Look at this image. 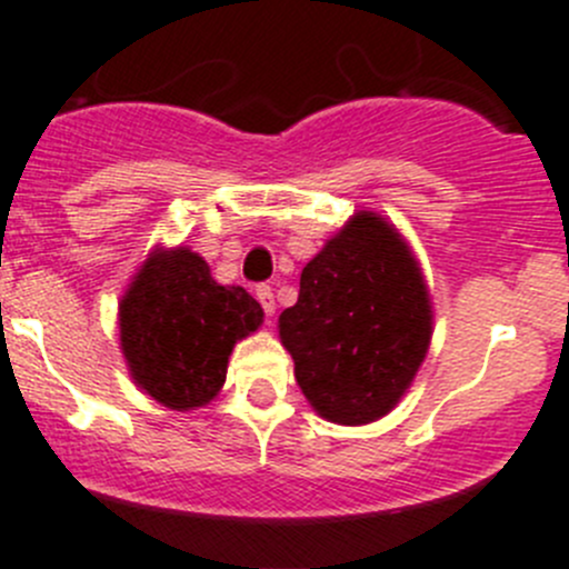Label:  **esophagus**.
I'll return each instance as SVG.
<instances>
[{"instance_id":"obj_1","label":"esophagus","mask_w":569,"mask_h":569,"mask_svg":"<svg viewBox=\"0 0 569 569\" xmlns=\"http://www.w3.org/2000/svg\"><path fill=\"white\" fill-rule=\"evenodd\" d=\"M257 299H259V305H262L264 316H273V312H276V299H273V290H270V284H259V288H257Z\"/></svg>"}]
</instances>
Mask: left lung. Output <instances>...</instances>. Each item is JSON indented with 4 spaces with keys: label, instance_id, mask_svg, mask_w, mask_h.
<instances>
[{
    "label": "left lung",
    "instance_id": "left-lung-1",
    "mask_svg": "<svg viewBox=\"0 0 569 569\" xmlns=\"http://www.w3.org/2000/svg\"><path fill=\"white\" fill-rule=\"evenodd\" d=\"M279 338L321 417L363 426L392 411L431 341L429 290L400 233L356 213L301 270Z\"/></svg>",
    "mask_w": 569,
    "mask_h": 569
}]
</instances>
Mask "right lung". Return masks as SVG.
<instances>
[{"instance_id": "1", "label": "right lung", "mask_w": 569, "mask_h": 569, "mask_svg": "<svg viewBox=\"0 0 569 569\" xmlns=\"http://www.w3.org/2000/svg\"><path fill=\"white\" fill-rule=\"evenodd\" d=\"M244 288H222L189 248L158 250L121 301V347L134 383L169 409L206 406L226 383L228 356L262 325Z\"/></svg>"}]
</instances>
